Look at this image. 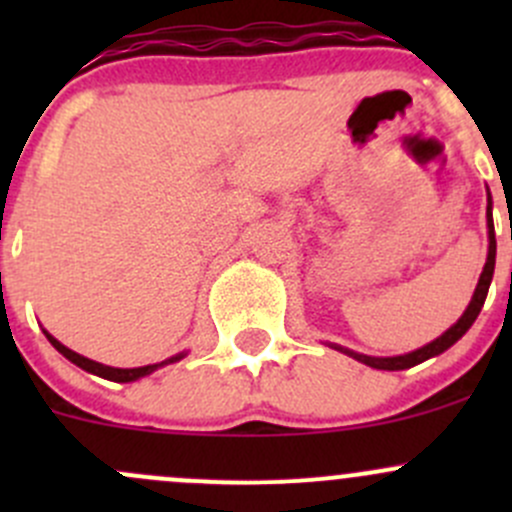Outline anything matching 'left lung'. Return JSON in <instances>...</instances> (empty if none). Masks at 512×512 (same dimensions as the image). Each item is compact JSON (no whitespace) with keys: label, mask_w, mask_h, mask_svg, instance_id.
Wrapping results in <instances>:
<instances>
[{"label":"left lung","mask_w":512,"mask_h":512,"mask_svg":"<svg viewBox=\"0 0 512 512\" xmlns=\"http://www.w3.org/2000/svg\"><path fill=\"white\" fill-rule=\"evenodd\" d=\"M488 237H490V247H488V260H485V267H483V275H480L478 280V287L476 292H473V299L471 304H468V309L463 312V317L458 319L456 324H453L451 329H448L446 334H441V337L436 339V342L426 344V347L416 349V352L411 354H401V356H364V354H356V352H349V349H342L337 347L339 352L354 356L356 361H361V364L371 366V369H381V371H399V369H411V366L421 364V361L431 359V356L446 352L448 347H453V344L458 342V339L463 337V334L471 329V324L476 322V317L480 314V307H483L485 297H488V287H490V280H493V270H495V232H493V218H490V195H488Z\"/></svg>","instance_id":"obj_1"}]
</instances>
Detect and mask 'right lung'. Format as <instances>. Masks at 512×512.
<instances>
[{
    "instance_id": "1",
    "label": "right lung",
    "mask_w": 512,
    "mask_h": 512,
    "mask_svg": "<svg viewBox=\"0 0 512 512\" xmlns=\"http://www.w3.org/2000/svg\"><path fill=\"white\" fill-rule=\"evenodd\" d=\"M44 334H46V339H49V342L54 344V349H56V352H61V354H64L66 359H69V361H74L76 366H81V369H84V371H91V374L101 376V379H108V381H118V384H128V381H136V379H141V376H148V374H153V371L160 369V366H165V364H173V361L183 359V354H178V356H170L168 361H160V364L138 366V369H113V366H103V364H98V361H91V359H86V356H81V354L71 352L69 347H64V344H61V342H56V339L51 337L49 332H44Z\"/></svg>"
}]
</instances>
